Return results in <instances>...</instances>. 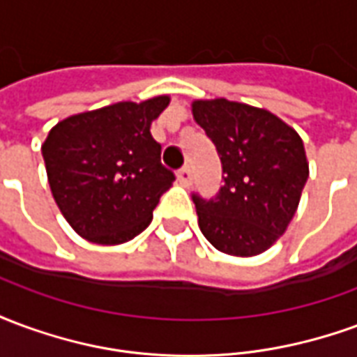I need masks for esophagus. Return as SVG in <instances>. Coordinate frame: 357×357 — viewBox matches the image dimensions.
Segmentation results:
<instances>
[{
  "label": "esophagus",
  "instance_id": "obj_1",
  "mask_svg": "<svg viewBox=\"0 0 357 357\" xmlns=\"http://www.w3.org/2000/svg\"><path fill=\"white\" fill-rule=\"evenodd\" d=\"M191 168L189 166H183V168H179L178 170V179H179V183L181 185H189L191 183Z\"/></svg>",
  "mask_w": 357,
  "mask_h": 357
}]
</instances>
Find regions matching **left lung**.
Instances as JSON below:
<instances>
[{
    "instance_id": "8db88e82",
    "label": "left lung",
    "mask_w": 357,
    "mask_h": 357,
    "mask_svg": "<svg viewBox=\"0 0 357 357\" xmlns=\"http://www.w3.org/2000/svg\"><path fill=\"white\" fill-rule=\"evenodd\" d=\"M193 116L216 145L224 179L212 199L193 193L202 235L225 255H260L298 208L307 179L304 143L281 118L245 102L195 101Z\"/></svg>"
}]
</instances>
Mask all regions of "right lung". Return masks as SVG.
I'll list each match as a JSON object with an SVG mask.
<instances>
[{"label":"right lung","instance_id":"obj_1","mask_svg":"<svg viewBox=\"0 0 357 357\" xmlns=\"http://www.w3.org/2000/svg\"><path fill=\"white\" fill-rule=\"evenodd\" d=\"M168 102L166 95L114 102L74 114L50 132L42 155L51 193L80 237L120 245L151 224L176 179L151 135V122Z\"/></svg>","mask_w":357,"mask_h":357}]
</instances>
